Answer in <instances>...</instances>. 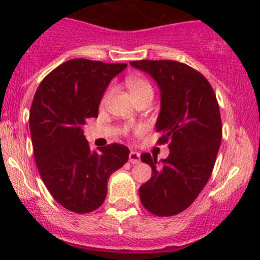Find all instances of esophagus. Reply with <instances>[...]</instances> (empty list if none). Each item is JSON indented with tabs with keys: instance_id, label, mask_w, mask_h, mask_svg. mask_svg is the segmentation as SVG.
Here are the masks:
<instances>
[{
	"instance_id": "esophagus-1",
	"label": "esophagus",
	"mask_w": 260,
	"mask_h": 260,
	"mask_svg": "<svg viewBox=\"0 0 260 260\" xmlns=\"http://www.w3.org/2000/svg\"><path fill=\"white\" fill-rule=\"evenodd\" d=\"M129 161L131 164L140 163V154L138 151H130L129 154Z\"/></svg>"
}]
</instances>
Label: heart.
Returning <instances> with one entry per match:
<instances>
[{
  "instance_id": "1",
  "label": "heart",
  "mask_w": 260,
  "mask_h": 260,
  "mask_svg": "<svg viewBox=\"0 0 260 260\" xmlns=\"http://www.w3.org/2000/svg\"><path fill=\"white\" fill-rule=\"evenodd\" d=\"M126 87L135 101L143 99V97L153 96V87H151V84L145 78H141V77H129V78H126ZM110 93H111V91L109 89L104 94L102 104H106L109 101Z\"/></svg>"
}]
</instances>
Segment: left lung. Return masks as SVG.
Listing matches in <instances>:
<instances>
[{
    "mask_svg": "<svg viewBox=\"0 0 260 260\" xmlns=\"http://www.w3.org/2000/svg\"><path fill=\"white\" fill-rule=\"evenodd\" d=\"M131 67L154 78L160 89L155 130L159 144L168 143V158L149 153L141 161L151 177L139 188L143 206L156 216H173L197 199L209 181L222 138L220 109L214 89L196 69L174 60H136Z\"/></svg>",
    "mask_w": 260,
    "mask_h": 260,
    "instance_id": "1",
    "label": "left lung"
}]
</instances>
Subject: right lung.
<instances>
[{
  "instance_id": "obj_1",
  "label": "right lung",
  "mask_w": 260,
  "mask_h": 260,
  "mask_svg": "<svg viewBox=\"0 0 260 260\" xmlns=\"http://www.w3.org/2000/svg\"><path fill=\"white\" fill-rule=\"evenodd\" d=\"M126 67L72 59L51 71L35 92L29 120L35 161L48 191L69 211L99 209L110 176L129 159L121 144L91 150L82 129L97 117L107 86Z\"/></svg>"
}]
</instances>
